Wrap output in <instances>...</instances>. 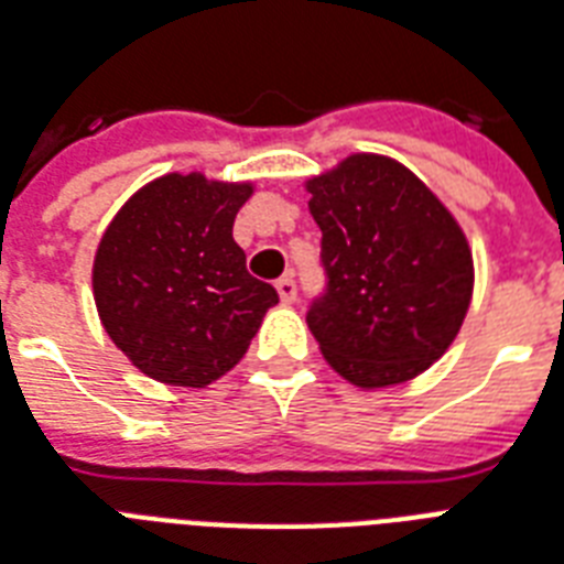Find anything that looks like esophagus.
Here are the masks:
<instances>
[{
    "label": "esophagus",
    "instance_id": "esophagus-1",
    "mask_svg": "<svg viewBox=\"0 0 564 564\" xmlns=\"http://www.w3.org/2000/svg\"><path fill=\"white\" fill-rule=\"evenodd\" d=\"M276 291H279V300L285 302V305L296 302V282H293V276L276 279Z\"/></svg>",
    "mask_w": 564,
    "mask_h": 564
}]
</instances>
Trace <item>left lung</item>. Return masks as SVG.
Masks as SVG:
<instances>
[{"label": "left lung", "instance_id": "left-lung-1", "mask_svg": "<svg viewBox=\"0 0 564 564\" xmlns=\"http://www.w3.org/2000/svg\"><path fill=\"white\" fill-rule=\"evenodd\" d=\"M325 285L305 314L325 360L362 389L444 355L473 293V256L444 204L398 161L351 155L308 184Z\"/></svg>", "mask_w": 564, "mask_h": 564}]
</instances>
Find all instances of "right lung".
Instances as JSON below:
<instances>
[{
  "instance_id": "1",
  "label": "right lung",
  "mask_w": 564,
  "mask_h": 564,
  "mask_svg": "<svg viewBox=\"0 0 564 564\" xmlns=\"http://www.w3.org/2000/svg\"><path fill=\"white\" fill-rule=\"evenodd\" d=\"M250 184L164 175L120 209L95 259V302L115 346L170 386H202L245 357L276 305L248 273L232 218Z\"/></svg>"
}]
</instances>
